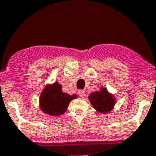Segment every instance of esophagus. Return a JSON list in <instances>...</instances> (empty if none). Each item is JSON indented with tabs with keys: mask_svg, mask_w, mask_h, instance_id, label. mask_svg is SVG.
<instances>
[{
	"mask_svg": "<svg viewBox=\"0 0 156 156\" xmlns=\"http://www.w3.org/2000/svg\"><path fill=\"white\" fill-rule=\"evenodd\" d=\"M85 91L84 90H79L78 91V94L81 97V98H83L84 96H85Z\"/></svg>",
	"mask_w": 156,
	"mask_h": 156,
	"instance_id": "34e87169",
	"label": "esophagus"
}]
</instances>
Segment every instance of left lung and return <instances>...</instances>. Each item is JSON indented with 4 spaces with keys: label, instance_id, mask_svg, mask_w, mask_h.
I'll return each mask as SVG.
<instances>
[{
    "label": "left lung",
    "instance_id": "1",
    "mask_svg": "<svg viewBox=\"0 0 156 156\" xmlns=\"http://www.w3.org/2000/svg\"><path fill=\"white\" fill-rule=\"evenodd\" d=\"M88 98L93 108L101 114L112 112L116 104L115 97L103 87L100 89V91L91 93Z\"/></svg>",
    "mask_w": 156,
    "mask_h": 156
}]
</instances>
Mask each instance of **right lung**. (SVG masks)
<instances>
[{
	"label": "right lung",
	"mask_w": 156,
	"mask_h": 156,
	"mask_svg": "<svg viewBox=\"0 0 156 156\" xmlns=\"http://www.w3.org/2000/svg\"><path fill=\"white\" fill-rule=\"evenodd\" d=\"M78 95L62 92V87L58 81L47 84L39 97V107L42 112L52 117H57L67 112L69 103Z\"/></svg>",
	"instance_id": "right-lung-1"
}]
</instances>
